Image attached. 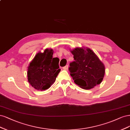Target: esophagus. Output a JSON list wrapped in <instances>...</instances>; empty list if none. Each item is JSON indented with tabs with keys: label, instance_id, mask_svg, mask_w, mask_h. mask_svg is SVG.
<instances>
[{
	"label": "esophagus",
	"instance_id": "esophagus-1",
	"mask_svg": "<svg viewBox=\"0 0 130 130\" xmlns=\"http://www.w3.org/2000/svg\"><path fill=\"white\" fill-rule=\"evenodd\" d=\"M68 68H69L68 65H66L65 66H64V67H63V68H62V69H63V70H68Z\"/></svg>",
	"mask_w": 130,
	"mask_h": 130
}]
</instances>
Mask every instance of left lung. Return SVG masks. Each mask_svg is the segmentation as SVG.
<instances>
[{"mask_svg": "<svg viewBox=\"0 0 130 130\" xmlns=\"http://www.w3.org/2000/svg\"><path fill=\"white\" fill-rule=\"evenodd\" d=\"M71 52L74 61L70 64L74 82L85 90L92 89L103 80L105 68L95 53L88 47H76Z\"/></svg>", "mask_w": 130, "mask_h": 130, "instance_id": "1", "label": "left lung"}]
</instances>
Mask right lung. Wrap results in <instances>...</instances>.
<instances>
[{
    "label": "right lung",
    "mask_w": 130,
    "mask_h": 130,
    "mask_svg": "<svg viewBox=\"0 0 130 130\" xmlns=\"http://www.w3.org/2000/svg\"><path fill=\"white\" fill-rule=\"evenodd\" d=\"M53 54L52 48L39 52L27 67L28 82L37 90L48 89L56 81L60 71L59 60L53 58Z\"/></svg>",
    "instance_id": "1"
}]
</instances>
